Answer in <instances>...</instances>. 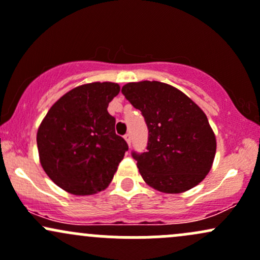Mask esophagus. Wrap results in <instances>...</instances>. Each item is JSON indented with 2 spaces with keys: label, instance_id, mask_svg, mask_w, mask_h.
<instances>
[{
  "label": "esophagus",
  "instance_id": "34e87169",
  "mask_svg": "<svg viewBox=\"0 0 260 260\" xmlns=\"http://www.w3.org/2000/svg\"><path fill=\"white\" fill-rule=\"evenodd\" d=\"M124 138H125V140H126V142H127V144L131 145V135H130V133L125 134V135H124Z\"/></svg>",
  "mask_w": 260,
  "mask_h": 260
}]
</instances>
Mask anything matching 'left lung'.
Wrapping results in <instances>:
<instances>
[{
	"instance_id": "obj_1",
	"label": "left lung",
	"mask_w": 260,
	"mask_h": 260,
	"mask_svg": "<svg viewBox=\"0 0 260 260\" xmlns=\"http://www.w3.org/2000/svg\"><path fill=\"white\" fill-rule=\"evenodd\" d=\"M121 92L147 125L146 152H131L145 182L169 194L199 184L216 152L205 113L179 89L157 81L127 83Z\"/></svg>"
}]
</instances>
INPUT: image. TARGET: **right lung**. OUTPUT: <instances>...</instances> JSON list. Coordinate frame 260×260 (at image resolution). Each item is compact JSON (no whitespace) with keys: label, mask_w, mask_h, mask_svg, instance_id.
<instances>
[{"label":"right lung","mask_w":260,"mask_h":260,"mask_svg":"<svg viewBox=\"0 0 260 260\" xmlns=\"http://www.w3.org/2000/svg\"><path fill=\"white\" fill-rule=\"evenodd\" d=\"M119 84L94 82L76 87L50 108L37 134L40 163L49 178L75 195L106 189L129 150L115 134L108 106Z\"/></svg>","instance_id":"obj_1"}]
</instances>
